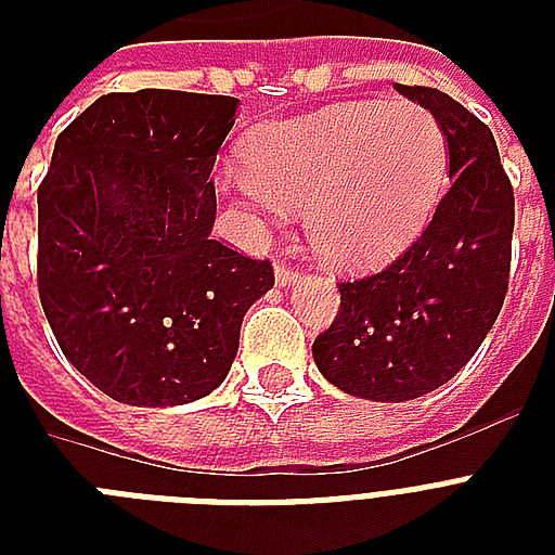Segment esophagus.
Segmentation results:
<instances>
[{"mask_svg":"<svg viewBox=\"0 0 555 555\" xmlns=\"http://www.w3.org/2000/svg\"><path fill=\"white\" fill-rule=\"evenodd\" d=\"M302 279V270L299 268H291V264H276V282L282 287H291L294 282Z\"/></svg>","mask_w":555,"mask_h":555,"instance_id":"1","label":"esophagus"}]
</instances>
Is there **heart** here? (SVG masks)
<instances>
[{"label": "heart", "mask_w": 555, "mask_h": 555, "mask_svg": "<svg viewBox=\"0 0 555 555\" xmlns=\"http://www.w3.org/2000/svg\"><path fill=\"white\" fill-rule=\"evenodd\" d=\"M447 155V132L421 103H346L261 126L244 146L247 169H230L221 190L264 218L302 209L322 259L360 268L426 221Z\"/></svg>", "instance_id": "heart-1"}]
</instances>
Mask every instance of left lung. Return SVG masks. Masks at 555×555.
Here are the masks:
<instances>
[{
    "mask_svg": "<svg viewBox=\"0 0 555 555\" xmlns=\"http://www.w3.org/2000/svg\"><path fill=\"white\" fill-rule=\"evenodd\" d=\"M397 91L438 117L452 186L417 242L388 268L339 282V313L313 360L346 395L403 403L464 369L499 320L509 285L516 195L490 126L429 86Z\"/></svg>",
    "mask_w": 555,
    "mask_h": 555,
    "instance_id": "1",
    "label": "left lung"
}]
</instances>
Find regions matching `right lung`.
Returning a JSON list of instances; mask_svg holds the SVG:
<instances>
[{
  "label": "right lung",
  "instance_id": "1",
  "mask_svg": "<svg viewBox=\"0 0 555 555\" xmlns=\"http://www.w3.org/2000/svg\"><path fill=\"white\" fill-rule=\"evenodd\" d=\"M224 94L94 100L54 143L37 192L39 302L63 354L117 403H192L224 383L273 264L216 242Z\"/></svg>",
  "mask_w": 555,
  "mask_h": 555
}]
</instances>
